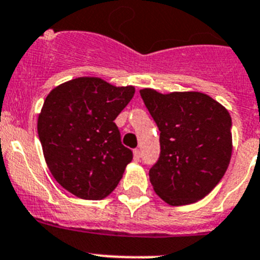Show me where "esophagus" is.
<instances>
[{"instance_id":"34e87169","label":"esophagus","mask_w":260,"mask_h":260,"mask_svg":"<svg viewBox=\"0 0 260 260\" xmlns=\"http://www.w3.org/2000/svg\"><path fill=\"white\" fill-rule=\"evenodd\" d=\"M133 156H135V160H140V158H141V150L140 149H135L133 150Z\"/></svg>"}]
</instances>
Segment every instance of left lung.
I'll return each instance as SVG.
<instances>
[{"mask_svg":"<svg viewBox=\"0 0 260 260\" xmlns=\"http://www.w3.org/2000/svg\"><path fill=\"white\" fill-rule=\"evenodd\" d=\"M160 136V156L150 168L154 191L171 206L190 205L219 184L232 156V118L201 92L140 90Z\"/></svg>","mask_w":260,"mask_h":260,"instance_id":"obj_1","label":"left lung"}]
</instances>
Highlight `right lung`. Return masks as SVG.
<instances>
[{"label": "right lung", "mask_w": 260, "mask_h": 260, "mask_svg": "<svg viewBox=\"0 0 260 260\" xmlns=\"http://www.w3.org/2000/svg\"><path fill=\"white\" fill-rule=\"evenodd\" d=\"M133 94L132 85L81 76L46 95L37 132L49 171L67 191L104 200L116 188L133 155L114 120Z\"/></svg>", "instance_id": "obj_1"}]
</instances>
